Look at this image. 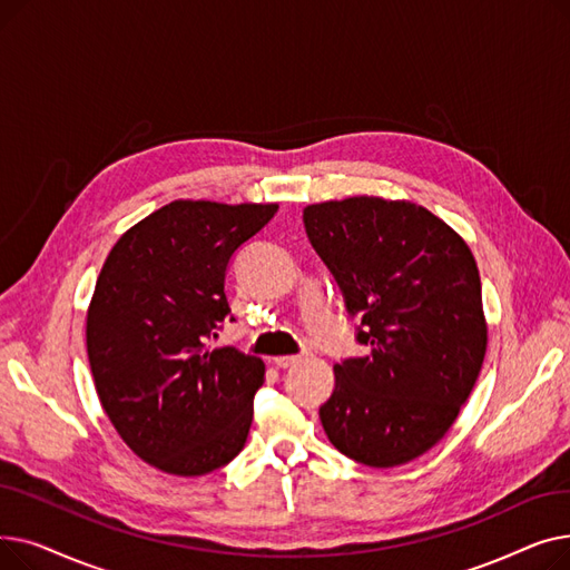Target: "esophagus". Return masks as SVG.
Returning a JSON list of instances; mask_svg holds the SVG:
<instances>
[{"label": "esophagus", "mask_w": 570, "mask_h": 570, "mask_svg": "<svg viewBox=\"0 0 570 570\" xmlns=\"http://www.w3.org/2000/svg\"><path fill=\"white\" fill-rule=\"evenodd\" d=\"M301 361H303V355H277L273 363H275L279 370H286V367H293V365H297V363H301Z\"/></svg>", "instance_id": "esophagus-1"}]
</instances>
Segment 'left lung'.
Returning <instances> with one entry per match:
<instances>
[{
  "label": "left lung",
  "mask_w": 570,
  "mask_h": 570,
  "mask_svg": "<svg viewBox=\"0 0 570 570\" xmlns=\"http://www.w3.org/2000/svg\"><path fill=\"white\" fill-rule=\"evenodd\" d=\"M303 222L370 346L335 365L318 411L327 439L376 469L425 455L453 428L488 351L469 245L428 207L381 196L314 203Z\"/></svg>",
  "instance_id": "left-lung-1"
}]
</instances>
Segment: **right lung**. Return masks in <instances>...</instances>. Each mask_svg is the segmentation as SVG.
Segmentation results:
<instances>
[{
    "mask_svg": "<svg viewBox=\"0 0 570 570\" xmlns=\"http://www.w3.org/2000/svg\"><path fill=\"white\" fill-rule=\"evenodd\" d=\"M277 207L179 198L104 261L85 327L95 387L117 434L164 473L205 475L245 448L265 365L205 342L230 312V256Z\"/></svg>",
    "mask_w": 570,
    "mask_h": 570,
    "instance_id": "right-lung-1",
    "label": "right lung"
}]
</instances>
